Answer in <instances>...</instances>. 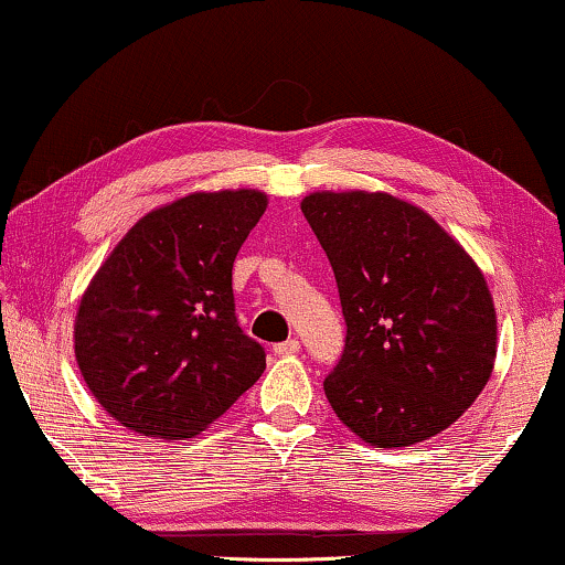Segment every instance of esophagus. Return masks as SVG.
<instances>
[{
  "label": "esophagus",
  "mask_w": 565,
  "mask_h": 565,
  "mask_svg": "<svg viewBox=\"0 0 565 565\" xmlns=\"http://www.w3.org/2000/svg\"><path fill=\"white\" fill-rule=\"evenodd\" d=\"M298 352H300L298 339H288V342L275 344V354H280V358H290V354H298Z\"/></svg>",
  "instance_id": "1"
}]
</instances>
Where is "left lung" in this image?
<instances>
[{
  "instance_id": "obj_1",
  "label": "left lung",
  "mask_w": 565,
  "mask_h": 565,
  "mask_svg": "<svg viewBox=\"0 0 565 565\" xmlns=\"http://www.w3.org/2000/svg\"><path fill=\"white\" fill-rule=\"evenodd\" d=\"M334 269L347 344L331 408L375 447H412L458 422L497 362L489 282L458 238L391 192L319 190L300 203Z\"/></svg>"
}]
</instances>
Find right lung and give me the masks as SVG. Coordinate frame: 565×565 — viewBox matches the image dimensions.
Masks as SVG:
<instances>
[{
	"mask_svg": "<svg viewBox=\"0 0 565 565\" xmlns=\"http://www.w3.org/2000/svg\"><path fill=\"white\" fill-rule=\"evenodd\" d=\"M267 192H190L153 207L82 292L74 358L97 404L136 435L188 439L265 373L238 329L231 269Z\"/></svg>",
	"mask_w": 565,
	"mask_h": 565,
	"instance_id": "1",
	"label": "right lung"
}]
</instances>
